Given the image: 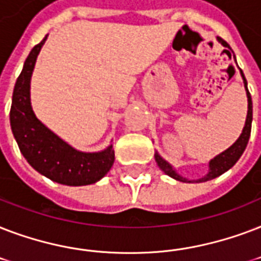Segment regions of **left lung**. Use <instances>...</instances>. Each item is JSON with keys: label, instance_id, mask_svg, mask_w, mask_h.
I'll return each instance as SVG.
<instances>
[{"label": "left lung", "instance_id": "1", "mask_svg": "<svg viewBox=\"0 0 261 261\" xmlns=\"http://www.w3.org/2000/svg\"><path fill=\"white\" fill-rule=\"evenodd\" d=\"M218 40H219L225 47L231 48L229 46V43L225 42L222 38H219ZM240 72H241L242 80H244V86H245L246 96H248V114H246L245 126H244V129H242V133L240 135L237 141H236L231 147H229V148L226 149V151H223L222 153L217 155L215 158L211 159L210 163H208L210 170H208L207 174L204 175L203 178L195 179V182H205V181H210V179L217 178V177H219L221 174H223L225 171L231 169V167L236 165V162H237L238 159H240L242 152L245 151L246 144H248V141H249L250 129H252V98H250L249 91H248V83H246L245 76H244V73H242V70H240ZM155 161H156V163H158V166L161 167V170H162L165 174L169 175V177H171V178L177 179V181H182V182H192V181H188L187 178L181 177V175H179L174 169H173V166H171L170 163L166 162V161H165V159H163L158 152H155Z\"/></svg>", "mask_w": 261, "mask_h": 261}]
</instances>
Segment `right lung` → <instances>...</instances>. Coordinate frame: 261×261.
I'll return each mask as SVG.
<instances>
[{
  "instance_id": "add662e5",
  "label": "right lung",
  "mask_w": 261,
  "mask_h": 261,
  "mask_svg": "<svg viewBox=\"0 0 261 261\" xmlns=\"http://www.w3.org/2000/svg\"><path fill=\"white\" fill-rule=\"evenodd\" d=\"M46 39L47 35L32 48L16 80L9 114L12 132L20 152L42 175L69 187L95 184L112 169L114 163L113 145L99 152L77 151L42 124L32 110L30 98L32 70Z\"/></svg>"
}]
</instances>
